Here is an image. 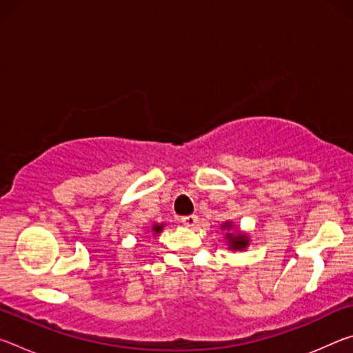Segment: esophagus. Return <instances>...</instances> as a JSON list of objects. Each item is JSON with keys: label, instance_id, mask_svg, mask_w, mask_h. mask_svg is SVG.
<instances>
[{"label": "esophagus", "instance_id": "esophagus-1", "mask_svg": "<svg viewBox=\"0 0 353 353\" xmlns=\"http://www.w3.org/2000/svg\"><path fill=\"white\" fill-rule=\"evenodd\" d=\"M181 221L183 223V225L193 227L196 225V223H198V216H196V214H188V216H182Z\"/></svg>", "mask_w": 353, "mask_h": 353}]
</instances>
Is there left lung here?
<instances>
[{"mask_svg": "<svg viewBox=\"0 0 353 353\" xmlns=\"http://www.w3.org/2000/svg\"><path fill=\"white\" fill-rule=\"evenodd\" d=\"M225 225L227 227H232L229 223H225ZM225 225H223L224 229H225ZM227 240L230 241V248L232 249H244V248L248 246V240H246V236H244V235L234 236L232 234H227Z\"/></svg>", "mask_w": 353, "mask_h": 353, "instance_id": "obj_1", "label": "left lung"}]
</instances>
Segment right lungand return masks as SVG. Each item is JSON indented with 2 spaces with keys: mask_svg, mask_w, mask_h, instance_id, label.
I'll use <instances>...</instances> for the list:
<instances>
[{
  "mask_svg": "<svg viewBox=\"0 0 353 353\" xmlns=\"http://www.w3.org/2000/svg\"><path fill=\"white\" fill-rule=\"evenodd\" d=\"M152 230L155 232V234H157V232L162 230V225H154V227H152Z\"/></svg>",
  "mask_w": 353,
  "mask_h": 353,
  "instance_id": "right-lung-1",
  "label": "right lung"
}]
</instances>
